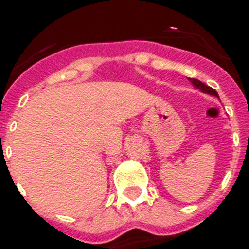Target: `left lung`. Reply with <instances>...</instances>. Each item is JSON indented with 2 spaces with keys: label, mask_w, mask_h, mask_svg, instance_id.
Listing matches in <instances>:
<instances>
[{
  "label": "left lung",
  "mask_w": 249,
  "mask_h": 249,
  "mask_svg": "<svg viewBox=\"0 0 249 249\" xmlns=\"http://www.w3.org/2000/svg\"><path fill=\"white\" fill-rule=\"evenodd\" d=\"M190 81H191L192 85L195 86L196 89H199L200 91H202V92L209 93V95H213V96H216V97H219L218 92H216V91H215L214 89H212V87H209L208 85H205V83H202L201 81H199V79L190 78Z\"/></svg>",
  "instance_id": "1"
}]
</instances>
